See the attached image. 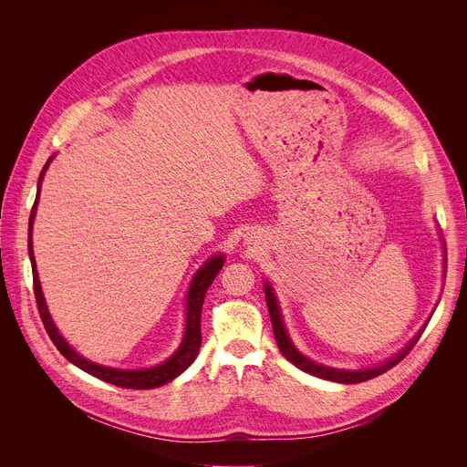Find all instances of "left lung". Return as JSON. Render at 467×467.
Masks as SVG:
<instances>
[{"mask_svg": "<svg viewBox=\"0 0 467 467\" xmlns=\"http://www.w3.org/2000/svg\"><path fill=\"white\" fill-rule=\"evenodd\" d=\"M443 262L445 265L443 268L447 270V251L443 247ZM264 294H265V303H268V310H270V317H272V325H274V335H275V342L281 349V353L285 355L286 360H290L296 368L303 369L305 373H310L314 377H319V379H325V380H332V382H342V384H355V382H364V380H369L373 377H379L382 373H386L388 369H391L395 364L401 362L409 351L418 344L421 332L425 330V327L418 332V335L412 338V342L403 349L399 351L395 357H391L389 360H386L384 364L380 366H375V368H368V369H337V368H328V366H321V364H316L314 360L306 358L305 355H301L296 346L292 344L288 332H286V327H285V321L281 317V310H279V303H277V297L274 294V288L272 285L265 281L264 283Z\"/></svg>", "mask_w": 467, "mask_h": 467, "instance_id": "8db88e82", "label": "left lung"}]
</instances>
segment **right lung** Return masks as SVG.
Returning a JSON list of instances; mask_svg holds the SVG:
<instances>
[{
  "mask_svg": "<svg viewBox=\"0 0 467 467\" xmlns=\"http://www.w3.org/2000/svg\"><path fill=\"white\" fill-rule=\"evenodd\" d=\"M53 161V157H49V161L46 162V166L40 171L38 177V184H36V199L35 205L31 209V216H29V240H27V249H29V258H31V268H33V290H35V299L38 305V312L42 317V323L47 330V335L51 338V342L55 344V348L60 351V355L70 360L74 366H78L79 369L90 373L96 379H101L105 382H110L114 386L119 388H130V389H151V388H159L170 380H173L175 377H179L197 357L199 348H202V308H203V299L205 294L209 290V286L213 285V281L216 279V275L220 274V270L223 268L225 258L223 254H216L213 258H209L202 268L197 270V274L193 275L190 288H188V296H186V327H184V337L182 342L179 346V349L162 364L153 366V368H144V369H118V368H107L96 362H90L87 358H83L79 353H76L70 344L66 342L58 328L55 327L46 301H44V294L40 288V281H38V274H36V260H35V253H33V222H35V214H36V205H38V195H40V186L44 181V173L49 166V162Z\"/></svg>",
  "mask_w": 467,
  "mask_h": 467,
  "instance_id": "add662e5",
  "label": "right lung"
}]
</instances>
